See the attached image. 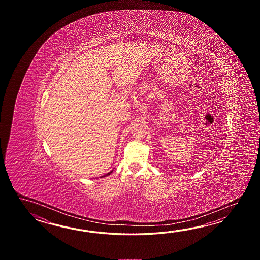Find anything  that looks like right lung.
<instances>
[{
    "mask_svg": "<svg viewBox=\"0 0 260 260\" xmlns=\"http://www.w3.org/2000/svg\"><path fill=\"white\" fill-rule=\"evenodd\" d=\"M111 172H110V173H108V174H107V175H106V176H109V175H111ZM106 176H104V177H106Z\"/></svg>",
    "mask_w": 260,
    "mask_h": 260,
    "instance_id": "obj_1",
    "label": "right lung"
}]
</instances>
